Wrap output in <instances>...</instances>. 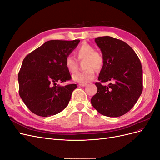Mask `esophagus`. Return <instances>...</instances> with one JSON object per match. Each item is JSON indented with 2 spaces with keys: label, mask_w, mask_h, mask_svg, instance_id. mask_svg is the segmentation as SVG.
<instances>
[{
  "label": "esophagus",
  "mask_w": 160,
  "mask_h": 160,
  "mask_svg": "<svg viewBox=\"0 0 160 160\" xmlns=\"http://www.w3.org/2000/svg\"><path fill=\"white\" fill-rule=\"evenodd\" d=\"M79 85L81 87H85L87 85V84L86 83H79Z\"/></svg>",
  "instance_id": "obj_1"
}]
</instances>
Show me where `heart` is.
Listing matches in <instances>:
<instances>
[{
  "mask_svg": "<svg viewBox=\"0 0 160 160\" xmlns=\"http://www.w3.org/2000/svg\"><path fill=\"white\" fill-rule=\"evenodd\" d=\"M95 48L89 44L84 43L77 48L75 51L79 60L86 59L85 67L87 69L83 71L78 72L72 76L74 81L80 83H87L93 81L95 78V70L99 71L103 67L104 59L102 55L95 51ZM65 65L70 72H74L77 68V62L75 58L68 55L65 59Z\"/></svg>",
  "mask_w": 160,
  "mask_h": 160,
  "instance_id": "b5f03b06",
  "label": "heart"
}]
</instances>
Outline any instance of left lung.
Segmentation results:
<instances>
[{
	"instance_id": "left-lung-1",
	"label": "left lung",
	"mask_w": 160,
	"mask_h": 160,
	"mask_svg": "<svg viewBox=\"0 0 160 160\" xmlns=\"http://www.w3.org/2000/svg\"><path fill=\"white\" fill-rule=\"evenodd\" d=\"M95 42L104 59L95 85L98 92L91 98L93 107L101 114L119 117L136 103L143 90L141 62L126 42L109 36L96 38ZM111 80L108 86L101 82Z\"/></svg>"
}]
</instances>
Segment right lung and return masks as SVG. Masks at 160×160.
<instances>
[{
    "label": "right lung",
    "mask_w": 160,
    "mask_h": 160,
    "mask_svg": "<svg viewBox=\"0 0 160 160\" xmlns=\"http://www.w3.org/2000/svg\"><path fill=\"white\" fill-rule=\"evenodd\" d=\"M73 41L51 40L24 59L18 75L19 95L33 113L42 117L60 113L69 104L76 84L61 86L71 79L66 57L78 45Z\"/></svg>",
    "instance_id": "1"
}]
</instances>
